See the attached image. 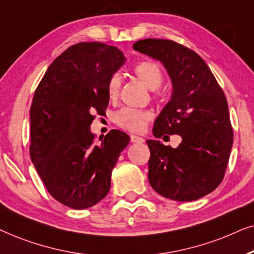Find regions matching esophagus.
I'll return each mask as SVG.
<instances>
[{
  "instance_id": "34e87169",
  "label": "esophagus",
  "mask_w": 254,
  "mask_h": 254,
  "mask_svg": "<svg viewBox=\"0 0 254 254\" xmlns=\"http://www.w3.org/2000/svg\"><path fill=\"white\" fill-rule=\"evenodd\" d=\"M130 138H131V141H132V143H144V138H141L139 136H134V134H131Z\"/></svg>"
}]
</instances>
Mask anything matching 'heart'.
I'll return each mask as SVG.
<instances>
[{
  "label": "heart",
  "mask_w": 254,
  "mask_h": 254,
  "mask_svg": "<svg viewBox=\"0 0 254 254\" xmlns=\"http://www.w3.org/2000/svg\"><path fill=\"white\" fill-rule=\"evenodd\" d=\"M133 73L148 89L155 90L160 87L164 79L160 67L154 62H141L137 64L133 68ZM122 79L120 74H113L108 81V96L110 100H116L121 92ZM153 115L148 110L134 109V108L124 107L116 111L114 121L118 127L131 131V132H141L146 124L152 120Z\"/></svg>",
  "instance_id": "1"
}]
</instances>
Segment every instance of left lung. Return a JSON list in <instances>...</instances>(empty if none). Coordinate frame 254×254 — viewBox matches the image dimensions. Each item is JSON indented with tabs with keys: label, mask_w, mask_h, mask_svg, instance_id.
Returning <instances> with one entry per match:
<instances>
[{
	"label": "left lung",
	"mask_w": 254,
	"mask_h": 254,
	"mask_svg": "<svg viewBox=\"0 0 254 254\" xmlns=\"http://www.w3.org/2000/svg\"><path fill=\"white\" fill-rule=\"evenodd\" d=\"M133 50L159 60L172 81L171 100L154 122L153 136L182 138L177 148L146 140L151 187L173 201L198 200L222 182L232 148L224 93L204 60L173 40H138Z\"/></svg>",
	"instance_id": "8db88e82"
}]
</instances>
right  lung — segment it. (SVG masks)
<instances>
[{
    "label": "right lung",
    "mask_w": 254,
    "mask_h": 254,
    "mask_svg": "<svg viewBox=\"0 0 254 254\" xmlns=\"http://www.w3.org/2000/svg\"><path fill=\"white\" fill-rule=\"evenodd\" d=\"M127 58L117 47L79 43L51 64L30 109V155L51 195L72 209L93 207L109 192L111 173L130 137L111 130L94 143V113L109 103L108 81Z\"/></svg>",
    "instance_id": "right-lung-1"
}]
</instances>
